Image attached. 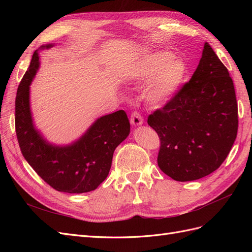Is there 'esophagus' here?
Here are the masks:
<instances>
[{"label": "esophagus", "mask_w": 252, "mask_h": 252, "mask_svg": "<svg viewBox=\"0 0 252 252\" xmlns=\"http://www.w3.org/2000/svg\"><path fill=\"white\" fill-rule=\"evenodd\" d=\"M130 122H131V124H132V125H134V126H139V125H142V124H143L144 120H143V117H142L141 114H140V112H138V111H135V110H134V111L131 113Z\"/></svg>", "instance_id": "34e87169"}]
</instances>
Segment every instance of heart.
I'll list each match as a JSON object with an SVG mask.
<instances>
[{
  "label": "heart",
  "mask_w": 252,
  "mask_h": 252,
  "mask_svg": "<svg viewBox=\"0 0 252 252\" xmlns=\"http://www.w3.org/2000/svg\"><path fill=\"white\" fill-rule=\"evenodd\" d=\"M186 66L173 59L168 51H157L147 56L136 68V77L148 81L144 87L145 101L154 106L168 102L184 82Z\"/></svg>",
  "instance_id": "obj_1"
}]
</instances>
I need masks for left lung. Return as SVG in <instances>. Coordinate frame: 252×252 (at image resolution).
I'll return each mask as SVG.
<instances>
[{"instance_id": "1", "label": "left lung", "mask_w": 252, "mask_h": 252, "mask_svg": "<svg viewBox=\"0 0 252 252\" xmlns=\"http://www.w3.org/2000/svg\"><path fill=\"white\" fill-rule=\"evenodd\" d=\"M159 139L158 165L179 182L210 174L225 161L238 134L232 79L208 43L191 79L148 116Z\"/></svg>"}]
</instances>
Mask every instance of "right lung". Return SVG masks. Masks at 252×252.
<instances>
[{
  "label": "right lung",
  "mask_w": 252,
  "mask_h": 252,
  "mask_svg": "<svg viewBox=\"0 0 252 252\" xmlns=\"http://www.w3.org/2000/svg\"><path fill=\"white\" fill-rule=\"evenodd\" d=\"M37 68L39 56L34 51L16 96L14 121L22 155L44 182L58 191H93L107 178L113 151L130 131L127 114L119 110L100 118L70 146L56 147L47 144L34 129L29 108V85Z\"/></svg>",
  "instance_id": "obj_1"
}]
</instances>
